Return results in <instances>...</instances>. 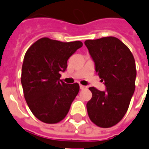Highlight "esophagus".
I'll use <instances>...</instances> for the list:
<instances>
[{
    "mask_svg": "<svg viewBox=\"0 0 149 149\" xmlns=\"http://www.w3.org/2000/svg\"><path fill=\"white\" fill-rule=\"evenodd\" d=\"M79 88H80V89H84L86 88V86H84L83 85H79Z\"/></svg>",
    "mask_w": 149,
    "mask_h": 149,
    "instance_id": "obj_1",
    "label": "esophagus"
}]
</instances>
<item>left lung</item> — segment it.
<instances>
[{
	"label": "left lung",
	"instance_id": "1",
	"mask_svg": "<svg viewBox=\"0 0 149 149\" xmlns=\"http://www.w3.org/2000/svg\"><path fill=\"white\" fill-rule=\"evenodd\" d=\"M85 45L95 65V72L106 85L105 92L89 87L93 96L86 104L90 120L110 128L122 120L135 88L136 67L129 47L114 37L87 40Z\"/></svg>",
	"mask_w": 149,
	"mask_h": 149
}]
</instances>
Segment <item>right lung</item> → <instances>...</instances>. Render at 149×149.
Returning a JSON list of instances; mask_svg holds the SVG:
<instances>
[{
  "label": "right lung",
  "mask_w": 149,
  "mask_h": 149,
  "mask_svg": "<svg viewBox=\"0 0 149 149\" xmlns=\"http://www.w3.org/2000/svg\"><path fill=\"white\" fill-rule=\"evenodd\" d=\"M82 46L81 41L63 43L43 37L26 50L21 84L27 106L41 122L56 124L68 113L79 86L63 82L60 72L66 70L68 59Z\"/></svg>",
  "instance_id": "right-lung-1"
}]
</instances>
